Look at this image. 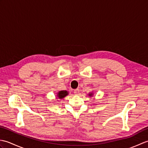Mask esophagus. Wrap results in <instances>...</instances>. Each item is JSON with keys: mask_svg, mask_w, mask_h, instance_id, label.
Returning a JSON list of instances; mask_svg holds the SVG:
<instances>
[{"mask_svg": "<svg viewBox=\"0 0 148 148\" xmlns=\"http://www.w3.org/2000/svg\"><path fill=\"white\" fill-rule=\"evenodd\" d=\"M74 93L76 94V95H78L79 93V89H76L74 90Z\"/></svg>", "mask_w": 148, "mask_h": 148, "instance_id": "34e87169", "label": "esophagus"}]
</instances>
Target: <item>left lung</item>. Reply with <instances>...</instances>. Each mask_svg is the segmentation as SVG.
Returning a JSON list of instances; mask_svg holds the SVG:
<instances>
[{"label": "left lung", "mask_w": 148, "mask_h": 148, "mask_svg": "<svg viewBox=\"0 0 148 148\" xmlns=\"http://www.w3.org/2000/svg\"><path fill=\"white\" fill-rule=\"evenodd\" d=\"M90 96H92V93H91V94H90V95H89Z\"/></svg>", "instance_id": "obj_1"}]
</instances>
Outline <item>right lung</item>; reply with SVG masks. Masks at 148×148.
Segmentation results:
<instances>
[{
	"label": "right lung",
	"instance_id": "1",
	"mask_svg": "<svg viewBox=\"0 0 148 148\" xmlns=\"http://www.w3.org/2000/svg\"><path fill=\"white\" fill-rule=\"evenodd\" d=\"M68 95V92H67V91H60V92H59L58 93V97L59 99H62L64 98V97H65L66 95Z\"/></svg>",
	"mask_w": 148,
	"mask_h": 148
}]
</instances>
